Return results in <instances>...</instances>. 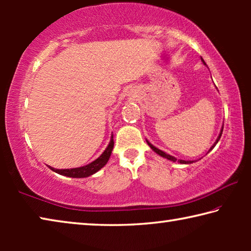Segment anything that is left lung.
<instances>
[{"instance_id": "8db88e82", "label": "left lung", "mask_w": 251, "mask_h": 251, "mask_svg": "<svg viewBox=\"0 0 251 251\" xmlns=\"http://www.w3.org/2000/svg\"><path fill=\"white\" fill-rule=\"evenodd\" d=\"M201 61H202V63L203 64L206 65V63H205V61H203V59L201 58ZM223 129H224V125H223V127H222V129H220V133H219V135H218V137H217V139H216V142L214 143V145H212L211 147H210V150L208 151V152H209L212 148H214L216 145H217V143L219 142V139H220V137H222V134H223ZM146 142H147V144H148V146H150L152 151H154L156 154H158L159 156H161V157H164V158H167L168 160H172V161H178V163H180V164H192V163H194V160H182V159H177L176 157H174V156H172V155H169V154H166V152L165 151H160V150H158V148L157 147H155L154 145H151V144L147 141L146 139Z\"/></svg>"}]
</instances>
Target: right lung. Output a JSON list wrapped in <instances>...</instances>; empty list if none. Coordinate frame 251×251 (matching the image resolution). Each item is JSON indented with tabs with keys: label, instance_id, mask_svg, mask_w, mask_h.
Masks as SVG:
<instances>
[{
	"label": "right lung",
	"instance_id": "obj_1",
	"mask_svg": "<svg viewBox=\"0 0 251 251\" xmlns=\"http://www.w3.org/2000/svg\"><path fill=\"white\" fill-rule=\"evenodd\" d=\"M114 147V139H113V135L110 137V142L107 145V147L105 148V151H103L99 158H96L95 160H93L92 163L85 165V166L82 167H77V168H71V169H55L53 167L49 166L53 172L59 174V175L66 176V177H72V178H85L93 175L100 171V168H103L110 157V154H112Z\"/></svg>",
	"mask_w": 251,
	"mask_h": 251
}]
</instances>
